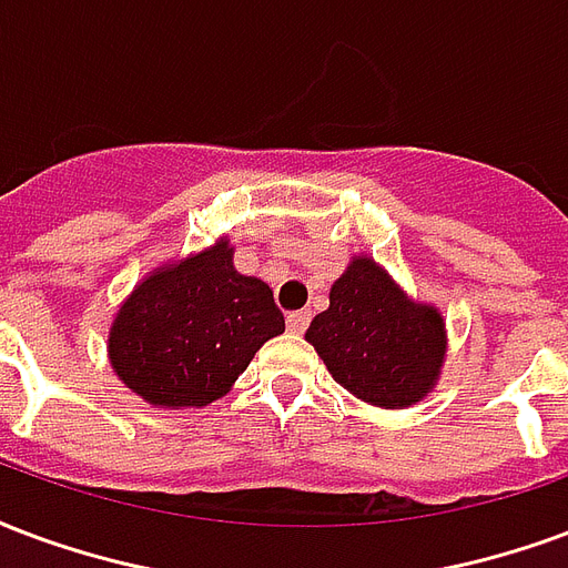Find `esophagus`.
Here are the masks:
<instances>
[{"label": "esophagus", "instance_id": "34e87169", "mask_svg": "<svg viewBox=\"0 0 568 568\" xmlns=\"http://www.w3.org/2000/svg\"><path fill=\"white\" fill-rule=\"evenodd\" d=\"M310 318H313V313H310V310H297V313H288L285 325H288V331H292V334H304L306 325H310Z\"/></svg>", "mask_w": 568, "mask_h": 568}]
</instances>
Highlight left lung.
<instances>
[{"label":"left lung","instance_id":"8db88e82","mask_svg":"<svg viewBox=\"0 0 568 568\" xmlns=\"http://www.w3.org/2000/svg\"><path fill=\"white\" fill-rule=\"evenodd\" d=\"M306 339L334 382L385 409L422 400L445 355L443 316L413 304L373 258H355L331 285V306L310 322Z\"/></svg>","mask_w":568,"mask_h":568}]
</instances>
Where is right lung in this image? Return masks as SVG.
<instances>
[{"instance_id": "add662e5", "label": "right lung", "mask_w": 568, "mask_h": 568, "mask_svg": "<svg viewBox=\"0 0 568 568\" xmlns=\"http://www.w3.org/2000/svg\"><path fill=\"white\" fill-rule=\"evenodd\" d=\"M285 331L271 285L231 264L229 243L146 276L111 327L116 376L153 406H207Z\"/></svg>"}]
</instances>
